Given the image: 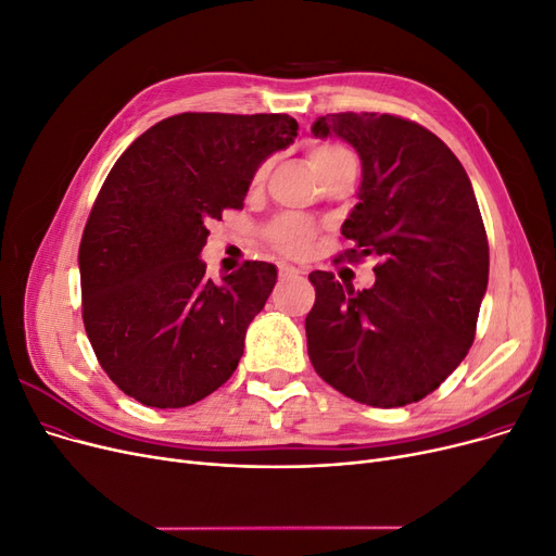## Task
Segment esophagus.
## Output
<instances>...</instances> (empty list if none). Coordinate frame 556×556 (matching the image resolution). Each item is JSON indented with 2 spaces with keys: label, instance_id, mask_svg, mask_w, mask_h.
<instances>
[{
  "label": "esophagus",
  "instance_id": "obj_1",
  "mask_svg": "<svg viewBox=\"0 0 556 556\" xmlns=\"http://www.w3.org/2000/svg\"><path fill=\"white\" fill-rule=\"evenodd\" d=\"M303 271L296 269V267H289V264H282V267L278 269V276L280 280H289V278H299Z\"/></svg>",
  "mask_w": 556,
  "mask_h": 556
}]
</instances>
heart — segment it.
Segmentation results:
<instances>
[{
	"mask_svg": "<svg viewBox=\"0 0 556 556\" xmlns=\"http://www.w3.org/2000/svg\"><path fill=\"white\" fill-rule=\"evenodd\" d=\"M346 155H351V153L332 142H314L307 151L309 165L314 167V172L339 161V157H346ZM264 174H267V165H262L255 172L253 185H260L264 180ZM267 240L276 251L299 257V255H305L307 249L312 247L314 226L301 217H280L267 228Z\"/></svg>",
	"mask_w": 556,
	"mask_h": 556,
	"instance_id": "obj_1",
	"label": "heart"
}]
</instances>
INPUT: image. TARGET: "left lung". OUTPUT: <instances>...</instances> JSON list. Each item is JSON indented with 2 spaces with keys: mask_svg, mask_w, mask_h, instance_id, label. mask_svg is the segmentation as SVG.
<instances>
[{
  "mask_svg": "<svg viewBox=\"0 0 556 556\" xmlns=\"http://www.w3.org/2000/svg\"><path fill=\"white\" fill-rule=\"evenodd\" d=\"M312 134L359 153V203L341 226L355 249L343 255L380 262L362 292L330 271L309 274V362L357 403H418L462 364L478 328L489 242L472 185L451 149L403 117L334 113Z\"/></svg>",
  "mask_w": 556,
  "mask_h": 556,
  "instance_id": "8db88e82",
  "label": "left lung"
}]
</instances>
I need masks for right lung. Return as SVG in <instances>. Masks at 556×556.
<instances>
[{
    "label": "right lung",
    "instance_id": "right-lung-1",
    "mask_svg": "<svg viewBox=\"0 0 556 556\" xmlns=\"http://www.w3.org/2000/svg\"><path fill=\"white\" fill-rule=\"evenodd\" d=\"M289 115L182 113L130 144L103 180L78 247L84 326L109 378L147 407L219 389L276 285L269 262L213 282L207 224L240 210L257 167L296 138Z\"/></svg>",
    "mask_w": 556,
    "mask_h": 556
}]
</instances>
